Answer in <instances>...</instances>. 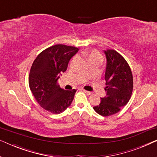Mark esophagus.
Here are the masks:
<instances>
[{
    "label": "esophagus",
    "instance_id": "esophagus-1",
    "mask_svg": "<svg viewBox=\"0 0 157 157\" xmlns=\"http://www.w3.org/2000/svg\"><path fill=\"white\" fill-rule=\"evenodd\" d=\"M83 92H84V93H86L87 94V95H91V92H90V91H86V90H83Z\"/></svg>",
    "mask_w": 157,
    "mask_h": 157
}]
</instances>
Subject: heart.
<instances>
[{"label": "heart", "instance_id": "heart-1", "mask_svg": "<svg viewBox=\"0 0 157 157\" xmlns=\"http://www.w3.org/2000/svg\"><path fill=\"white\" fill-rule=\"evenodd\" d=\"M81 54H82L83 56L86 58V59L89 60L91 63L94 61H99L101 62L102 61V59H103L101 53L98 51H96V50H93L91 51H82V52H81ZM76 58H77L76 56H75L73 58L71 63H74L75 60L76 59ZM86 74L89 75L90 74L89 71H87Z\"/></svg>", "mask_w": 157, "mask_h": 157}]
</instances>
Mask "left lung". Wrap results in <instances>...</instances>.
Masks as SVG:
<instances>
[{
  "label": "left lung",
  "instance_id": "1",
  "mask_svg": "<svg viewBox=\"0 0 157 157\" xmlns=\"http://www.w3.org/2000/svg\"><path fill=\"white\" fill-rule=\"evenodd\" d=\"M106 57L105 72L106 96L94 109L103 117L115 114L127 104L133 91V75L127 61L114 50L104 51Z\"/></svg>",
  "mask_w": 157,
  "mask_h": 157
}]
</instances>
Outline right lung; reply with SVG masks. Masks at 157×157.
Masks as SVG:
<instances>
[{
  "label": "right lung",
  "instance_id": "right-lung-1",
  "mask_svg": "<svg viewBox=\"0 0 157 157\" xmlns=\"http://www.w3.org/2000/svg\"><path fill=\"white\" fill-rule=\"evenodd\" d=\"M78 50L74 46L57 44L45 49L34 60L30 70L29 87L45 110L59 114L71 104L76 90L61 89L57 81Z\"/></svg>",
  "mask_w": 157,
  "mask_h": 157
}]
</instances>
